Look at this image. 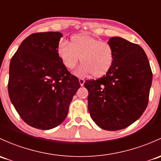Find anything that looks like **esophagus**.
I'll list each match as a JSON object with an SVG mask.
<instances>
[{
    "label": "esophagus",
    "instance_id": "esophagus-1",
    "mask_svg": "<svg viewBox=\"0 0 161 161\" xmlns=\"http://www.w3.org/2000/svg\"><path fill=\"white\" fill-rule=\"evenodd\" d=\"M79 84H80L81 86H82L84 85V83H85V80H84L83 79H82V78H80V79H79Z\"/></svg>",
    "mask_w": 161,
    "mask_h": 161
}]
</instances>
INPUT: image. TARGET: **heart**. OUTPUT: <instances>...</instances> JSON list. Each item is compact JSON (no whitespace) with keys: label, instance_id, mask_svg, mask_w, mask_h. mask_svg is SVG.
Returning <instances> with one entry per match:
<instances>
[{"label":"heart","instance_id":"1","mask_svg":"<svg viewBox=\"0 0 161 161\" xmlns=\"http://www.w3.org/2000/svg\"><path fill=\"white\" fill-rule=\"evenodd\" d=\"M57 54L63 65L69 70L73 69L80 61L82 64L75 70L77 75L92 73L100 77L106 73L114 62V51L110 44L86 34L72 35L70 42L60 41Z\"/></svg>","mask_w":161,"mask_h":161}]
</instances>
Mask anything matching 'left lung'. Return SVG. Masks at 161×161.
Listing matches in <instances>:
<instances>
[{"instance_id": "obj_1", "label": "left lung", "mask_w": 161, "mask_h": 161, "mask_svg": "<svg viewBox=\"0 0 161 161\" xmlns=\"http://www.w3.org/2000/svg\"><path fill=\"white\" fill-rule=\"evenodd\" d=\"M114 51V62L105 75L86 81L88 109L97 126L115 131L137 120L148 104L151 69L140 45L120 37L108 41Z\"/></svg>"}]
</instances>
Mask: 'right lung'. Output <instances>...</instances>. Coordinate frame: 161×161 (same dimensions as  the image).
Segmentation results:
<instances>
[{
	"label": "right lung",
	"instance_id": "right-lung-1",
	"mask_svg": "<svg viewBox=\"0 0 161 161\" xmlns=\"http://www.w3.org/2000/svg\"><path fill=\"white\" fill-rule=\"evenodd\" d=\"M62 34H31L10 62L8 94L21 119L32 127L50 130L66 118L79 81L57 54Z\"/></svg>",
	"mask_w": 161,
	"mask_h": 161
}]
</instances>
